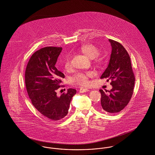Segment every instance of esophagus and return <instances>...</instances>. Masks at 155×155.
I'll return each mask as SVG.
<instances>
[{"label": "esophagus", "mask_w": 155, "mask_h": 155, "mask_svg": "<svg viewBox=\"0 0 155 155\" xmlns=\"http://www.w3.org/2000/svg\"><path fill=\"white\" fill-rule=\"evenodd\" d=\"M89 91L88 89L84 88H81L79 89V92L81 93H84V92H86Z\"/></svg>", "instance_id": "obj_1"}]
</instances>
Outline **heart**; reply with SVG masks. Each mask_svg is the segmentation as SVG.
Listing matches in <instances>:
<instances>
[{"label": "heart", "instance_id": "obj_1", "mask_svg": "<svg viewBox=\"0 0 155 155\" xmlns=\"http://www.w3.org/2000/svg\"><path fill=\"white\" fill-rule=\"evenodd\" d=\"M81 52L89 58L93 59L97 57L100 54V49L92 44H87L83 45L81 48ZM102 63L101 58H97L96 60V64L98 66H100ZM64 67L66 70H68L71 68V55H68L64 62ZM94 73L92 71L79 73L76 74L71 79V81L73 84L78 85L81 87H87L90 84V78L94 77Z\"/></svg>", "mask_w": 155, "mask_h": 155}]
</instances>
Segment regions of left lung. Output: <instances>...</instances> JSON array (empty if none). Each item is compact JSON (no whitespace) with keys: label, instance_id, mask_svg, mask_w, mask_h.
<instances>
[{"label":"left lung","instance_id":"1","mask_svg":"<svg viewBox=\"0 0 155 155\" xmlns=\"http://www.w3.org/2000/svg\"><path fill=\"white\" fill-rule=\"evenodd\" d=\"M112 48L109 65L101 76L111 81L112 89L106 94L100 89L101 94V107L111 113L124 109L130 102L134 92L135 76L130 57L125 48L115 41L109 39ZM107 92V91H106Z\"/></svg>","mask_w":155,"mask_h":155}]
</instances>
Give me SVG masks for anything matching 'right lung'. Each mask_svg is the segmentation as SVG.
I'll return each instance as SVG.
<instances>
[{
    "mask_svg": "<svg viewBox=\"0 0 155 155\" xmlns=\"http://www.w3.org/2000/svg\"><path fill=\"white\" fill-rule=\"evenodd\" d=\"M61 47L47 46L36 51L30 57L25 71V83L33 106L52 121L64 118L68 113L74 89H68L60 97L57 91L64 74L55 67ZM61 87H63L62 85Z\"/></svg>",
    "mask_w": 155,
    "mask_h": 155,
    "instance_id": "right-lung-1",
    "label": "right lung"
}]
</instances>
